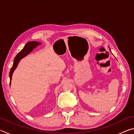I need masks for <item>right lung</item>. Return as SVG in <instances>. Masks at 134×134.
I'll use <instances>...</instances> for the list:
<instances>
[{
	"instance_id": "add662e5",
	"label": "right lung",
	"mask_w": 134,
	"mask_h": 134,
	"mask_svg": "<svg viewBox=\"0 0 134 134\" xmlns=\"http://www.w3.org/2000/svg\"><path fill=\"white\" fill-rule=\"evenodd\" d=\"M41 43L36 42V41H31L29 42L26 44L25 45L24 48L22 49V50L18 53L14 59V62H13V64L12 68H11L10 71L9 72V77H10V84L11 80H12V76L14 70L16 69V68L18 66V63L19 62V60H21L22 58L25 57L27 54H29L30 52L32 51V49L35 48L36 47H37L38 45H40Z\"/></svg>"
}]
</instances>
